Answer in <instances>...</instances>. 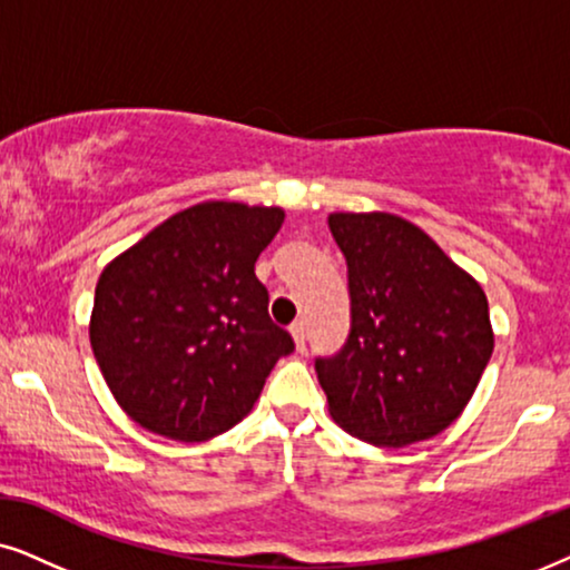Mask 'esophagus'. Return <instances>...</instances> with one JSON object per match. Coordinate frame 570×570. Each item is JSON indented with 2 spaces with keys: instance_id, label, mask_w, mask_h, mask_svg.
I'll return each mask as SVG.
<instances>
[{
  "instance_id": "34e87169",
  "label": "esophagus",
  "mask_w": 570,
  "mask_h": 570,
  "mask_svg": "<svg viewBox=\"0 0 570 570\" xmlns=\"http://www.w3.org/2000/svg\"><path fill=\"white\" fill-rule=\"evenodd\" d=\"M292 338H294V348H297L299 354L305 352V323L292 325Z\"/></svg>"
}]
</instances>
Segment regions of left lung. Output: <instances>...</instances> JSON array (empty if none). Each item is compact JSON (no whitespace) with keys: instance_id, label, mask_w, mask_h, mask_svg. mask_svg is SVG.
<instances>
[{"instance_id":"left-lung-1","label":"left lung","mask_w":570,"mask_h":570,"mask_svg":"<svg viewBox=\"0 0 570 570\" xmlns=\"http://www.w3.org/2000/svg\"><path fill=\"white\" fill-rule=\"evenodd\" d=\"M328 229L352 299L346 346L315 362L333 422L377 449L440 435L472 401L495 346L480 281L385 210H338Z\"/></svg>"}]
</instances>
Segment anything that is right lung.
I'll use <instances>...</instances> for the list:
<instances>
[{
  "label": "right lung",
  "instance_id": "1",
  "mask_svg": "<svg viewBox=\"0 0 570 570\" xmlns=\"http://www.w3.org/2000/svg\"><path fill=\"white\" fill-rule=\"evenodd\" d=\"M284 216L278 206L197 203L106 263L88 336L114 401L140 428L206 443L261 399L294 348L255 276Z\"/></svg>",
  "mask_w": 570,
  "mask_h": 570
}]
</instances>
